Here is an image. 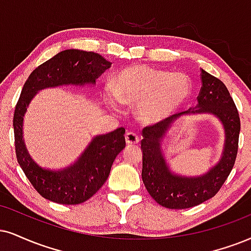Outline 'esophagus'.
Here are the masks:
<instances>
[{"label":"esophagus","instance_id":"34e87169","mask_svg":"<svg viewBox=\"0 0 251 251\" xmlns=\"http://www.w3.org/2000/svg\"><path fill=\"white\" fill-rule=\"evenodd\" d=\"M126 142L128 145H135L140 142V138H138V135L135 134V132H126Z\"/></svg>","mask_w":251,"mask_h":251}]
</instances>
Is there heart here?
<instances>
[{"instance_id": "obj_1", "label": "heart", "mask_w": 251, "mask_h": 251, "mask_svg": "<svg viewBox=\"0 0 251 251\" xmlns=\"http://www.w3.org/2000/svg\"><path fill=\"white\" fill-rule=\"evenodd\" d=\"M192 94V81L181 73L154 70L147 65H132L117 74L109 99L126 104H138L140 119L147 123L169 120Z\"/></svg>"}]
</instances>
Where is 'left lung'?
I'll return each mask as SVG.
<instances>
[{
	"instance_id": "8db88e82",
	"label": "left lung",
	"mask_w": 251,
	"mask_h": 251,
	"mask_svg": "<svg viewBox=\"0 0 251 251\" xmlns=\"http://www.w3.org/2000/svg\"><path fill=\"white\" fill-rule=\"evenodd\" d=\"M201 83L197 108L182 111L179 116L184 114H213L224 125L226 141L222 157L208 172L198 177H184L169 170L160 147L172 117L145 126L142 131V179L152 199L166 208H191L214 197L227 180L237 156L241 122L233 98L220 79L203 70H201Z\"/></svg>"
}]
</instances>
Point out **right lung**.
I'll use <instances>...</instances> for the list:
<instances>
[{"label": "right lung", "instance_id": "add662e5", "mask_svg": "<svg viewBox=\"0 0 251 251\" xmlns=\"http://www.w3.org/2000/svg\"><path fill=\"white\" fill-rule=\"evenodd\" d=\"M111 63L99 53L65 50L39 65L24 83L14 113L15 150L18 164L35 190L45 199L61 205L87 201L102 187L116 156L126 147L125 128L93 138L79 159L69 168L51 171L33 162L23 140V117L36 93L63 85L95 83Z\"/></svg>", "mask_w": 251, "mask_h": 251}]
</instances>
